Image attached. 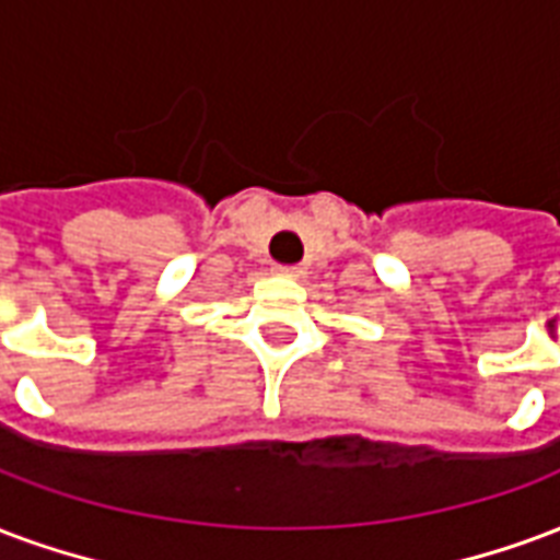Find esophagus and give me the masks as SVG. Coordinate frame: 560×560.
I'll return each instance as SVG.
<instances>
[{"label":"esophagus","instance_id":"obj_1","mask_svg":"<svg viewBox=\"0 0 560 560\" xmlns=\"http://www.w3.org/2000/svg\"><path fill=\"white\" fill-rule=\"evenodd\" d=\"M276 272H279V276H284V279H300L302 269L300 267H276Z\"/></svg>","mask_w":560,"mask_h":560}]
</instances>
